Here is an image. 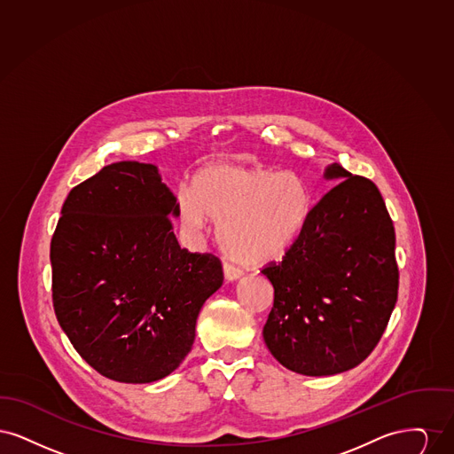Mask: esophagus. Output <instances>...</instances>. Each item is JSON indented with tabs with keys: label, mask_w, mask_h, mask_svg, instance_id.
<instances>
[{
	"label": "esophagus",
	"mask_w": 454,
	"mask_h": 454,
	"mask_svg": "<svg viewBox=\"0 0 454 454\" xmlns=\"http://www.w3.org/2000/svg\"><path fill=\"white\" fill-rule=\"evenodd\" d=\"M241 274H243V270H241L239 267H237V265H233V263H230V262L224 263V278H226L228 281H235Z\"/></svg>",
	"instance_id": "34e87169"
}]
</instances>
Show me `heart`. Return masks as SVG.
I'll return each instance as SVG.
<instances>
[{
    "mask_svg": "<svg viewBox=\"0 0 454 454\" xmlns=\"http://www.w3.org/2000/svg\"><path fill=\"white\" fill-rule=\"evenodd\" d=\"M313 199L298 173L263 165L215 163L195 173L191 192L176 197V213L191 230L206 216L219 221L223 250L243 263H265L284 255L301 237Z\"/></svg>",
    "mask_w": 454,
    "mask_h": 454,
    "instance_id": "b5f03b06",
    "label": "heart"
}]
</instances>
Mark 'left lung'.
<instances>
[{
  "mask_svg": "<svg viewBox=\"0 0 454 454\" xmlns=\"http://www.w3.org/2000/svg\"><path fill=\"white\" fill-rule=\"evenodd\" d=\"M344 178L311 209L301 237L262 274L274 286L263 339L282 366L330 376L378 346L398 296L395 228L374 182L339 163Z\"/></svg>",
  "mask_w": 454,
  "mask_h": 454,
  "instance_id": "1",
  "label": "left lung"
}]
</instances>
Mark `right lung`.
<instances>
[{"instance_id":"obj_1","label":"right lung","mask_w":454,"mask_h":454,"mask_svg":"<svg viewBox=\"0 0 454 454\" xmlns=\"http://www.w3.org/2000/svg\"><path fill=\"white\" fill-rule=\"evenodd\" d=\"M61 213L51 239L52 304L67 339L108 380L168 376L223 284L221 260L180 248L176 199L150 163L104 167L71 189Z\"/></svg>"}]
</instances>
